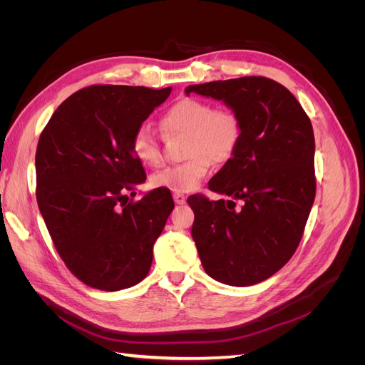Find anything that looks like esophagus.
<instances>
[{"instance_id": "1", "label": "esophagus", "mask_w": 365, "mask_h": 365, "mask_svg": "<svg viewBox=\"0 0 365 365\" xmlns=\"http://www.w3.org/2000/svg\"><path fill=\"white\" fill-rule=\"evenodd\" d=\"M173 201H175V204L182 205V204H185L187 197H185V195H182V193H173Z\"/></svg>"}]
</instances>
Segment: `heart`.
Here are the masks:
<instances>
[{
    "mask_svg": "<svg viewBox=\"0 0 365 365\" xmlns=\"http://www.w3.org/2000/svg\"><path fill=\"white\" fill-rule=\"evenodd\" d=\"M165 132H187V161L168 165L152 176V185L175 193H189L201 185L212 161L224 163L235 155L242 140V123L231 109H215L200 98H181L161 118ZM134 157L146 165L161 161L158 137L149 123H141L132 135Z\"/></svg>",
    "mask_w": 365,
    "mask_h": 365,
    "instance_id": "1",
    "label": "heart"
}]
</instances>
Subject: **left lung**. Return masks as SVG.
I'll return each instance as SVG.
<instances>
[{
  "label": "left lung",
  "mask_w": 365,
  "mask_h": 365,
  "mask_svg": "<svg viewBox=\"0 0 365 365\" xmlns=\"http://www.w3.org/2000/svg\"><path fill=\"white\" fill-rule=\"evenodd\" d=\"M192 93L220 101L242 123L236 153L208 182L228 201L187 200L197 254L220 283H260L292 257L315 200L311 120L289 90L262 76L187 86Z\"/></svg>",
  "instance_id": "left-lung-1"
}]
</instances>
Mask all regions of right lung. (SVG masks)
Here are the masks:
<instances>
[{
  "mask_svg": "<svg viewBox=\"0 0 365 365\" xmlns=\"http://www.w3.org/2000/svg\"><path fill=\"white\" fill-rule=\"evenodd\" d=\"M172 88L94 85L53 113L38 141L36 200L54 247L85 284L120 291L146 277L170 212L165 189L128 202L146 181L132 135Z\"/></svg>",
  "mask_w": 365,
  "mask_h": 365,
  "instance_id": "add662e5",
  "label": "right lung"
}]
</instances>
